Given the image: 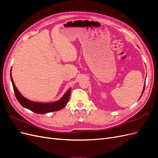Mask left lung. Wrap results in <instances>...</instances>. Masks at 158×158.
Here are the masks:
<instances>
[{
	"label": "left lung",
	"mask_w": 158,
	"mask_h": 158,
	"mask_svg": "<svg viewBox=\"0 0 158 158\" xmlns=\"http://www.w3.org/2000/svg\"><path fill=\"white\" fill-rule=\"evenodd\" d=\"M144 89H145V85H144V88H143V91H142V95L143 94V93H144ZM142 96V95H141ZM141 98V97H140Z\"/></svg>",
	"instance_id": "obj_1"
}]
</instances>
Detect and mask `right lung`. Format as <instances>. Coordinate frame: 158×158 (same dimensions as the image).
Segmentation results:
<instances>
[{"label": "right lung", "mask_w": 158, "mask_h": 158, "mask_svg": "<svg viewBox=\"0 0 158 158\" xmlns=\"http://www.w3.org/2000/svg\"><path fill=\"white\" fill-rule=\"evenodd\" d=\"M10 78L12 81V86L14 89V94L18 99V102L20 103L22 106L26 109H30V111L38 114H45L50 112H53L59 111L61 109H63L66 104H67L69 97L71 92V88L68 89L63 97L60 99L59 101L51 103H40L32 102L30 100L26 99L19 92L17 88L16 87L15 84L14 82V80L12 77V74L10 73Z\"/></svg>", "instance_id": "obj_1"}]
</instances>
